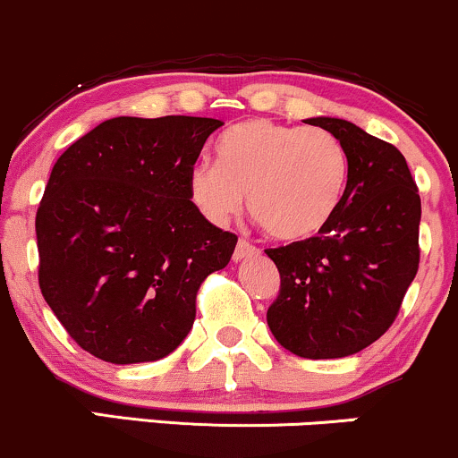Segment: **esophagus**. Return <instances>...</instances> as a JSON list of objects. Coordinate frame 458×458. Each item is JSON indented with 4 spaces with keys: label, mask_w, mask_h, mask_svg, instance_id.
Listing matches in <instances>:
<instances>
[{
    "label": "esophagus",
    "mask_w": 458,
    "mask_h": 458,
    "mask_svg": "<svg viewBox=\"0 0 458 458\" xmlns=\"http://www.w3.org/2000/svg\"><path fill=\"white\" fill-rule=\"evenodd\" d=\"M257 253H259V249H257V246L246 242V240H240L238 246H235V250H233V261H242V259H246V257L257 255Z\"/></svg>",
    "instance_id": "34e87169"
}]
</instances>
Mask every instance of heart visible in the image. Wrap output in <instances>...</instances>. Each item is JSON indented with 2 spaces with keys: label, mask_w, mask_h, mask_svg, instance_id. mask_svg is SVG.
Wrapping results in <instances>:
<instances>
[{
  "label": "heart",
  "mask_w": 458,
  "mask_h": 458,
  "mask_svg": "<svg viewBox=\"0 0 458 458\" xmlns=\"http://www.w3.org/2000/svg\"><path fill=\"white\" fill-rule=\"evenodd\" d=\"M216 164L190 168L188 192L199 212L225 225L242 209L279 242L316 238L340 212L351 182V156L333 131L249 118L214 145Z\"/></svg>",
  "instance_id": "1"
}]
</instances>
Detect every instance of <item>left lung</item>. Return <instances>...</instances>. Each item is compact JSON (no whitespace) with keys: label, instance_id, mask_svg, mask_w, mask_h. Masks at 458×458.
I'll use <instances>...</instances> for the list:
<instances>
[{"label":"left lung","instance_id":"left-lung-1","mask_svg":"<svg viewBox=\"0 0 458 458\" xmlns=\"http://www.w3.org/2000/svg\"><path fill=\"white\" fill-rule=\"evenodd\" d=\"M335 133L351 182L333 223L305 242L268 249L281 290L266 320L285 351L305 359L354 354L392 327L420 264L418 186L403 153L351 121L307 118Z\"/></svg>","mask_w":458,"mask_h":458}]
</instances>
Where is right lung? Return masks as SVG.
I'll return each instance as SVG.
<instances>
[{
  "label": "right lung",
  "mask_w": 458,
  "mask_h": 458,
  "mask_svg": "<svg viewBox=\"0 0 458 458\" xmlns=\"http://www.w3.org/2000/svg\"><path fill=\"white\" fill-rule=\"evenodd\" d=\"M223 121H104L54 164L36 212L38 284L84 351L107 363L171 354L197 316L205 276L238 235L190 201L188 174Z\"/></svg>",
  "instance_id": "add662e5"
}]
</instances>
